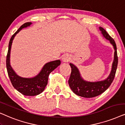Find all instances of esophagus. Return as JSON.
<instances>
[{
	"mask_svg": "<svg viewBox=\"0 0 125 125\" xmlns=\"http://www.w3.org/2000/svg\"><path fill=\"white\" fill-rule=\"evenodd\" d=\"M62 60L63 62H69L71 60L70 56L69 55H65L63 57Z\"/></svg>",
	"mask_w": 125,
	"mask_h": 125,
	"instance_id": "1",
	"label": "esophagus"
}]
</instances>
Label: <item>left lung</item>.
<instances>
[{
  "instance_id": "1",
  "label": "left lung",
  "mask_w": 125,
  "mask_h": 125,
  "mask_svg": "<svg viewBox=\"0 0 125 125\" xmlns=\"http://www.w3.org/2000/svg\"><path fill=\"white\" fill-rule=\"evenodd\" d=\"M99 29L106 39L109 40L114 46V59L113 63L112 70L107 79L103 81L96 82H86L81 78L79 70L72 63H70L71 67V73L69 79V84L71 89L77 95L84 98H93L100 95L105 91L112 83L115 75L118 66V55L117 46L113 38L109 35L106 31L100 27Z\"/></svg>"
}]
</instances>
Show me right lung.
<instances>
[{
  "mask_svg": "<svg viewBox=\"0 0 125 125\" xmlns=\"http://www.w3.org/2000/svg\"><path fill=\"white\" fill-rule=\"evenodd\" d=\"M30 24H31V22L24 23L11 36L8 44V50L6 58V67L8 76L15 89L24 95L34 96L41 94L44 91L47 84L49 74L61 64V61L56 60L46 63L43 66L39 74L32 78H21L15 73L10 63V56L12 41L17 33L23 28L30 26Z\"/></svg>",
  "mask_w": 125,
  "mask_h": 125,
  "instance_id": "1",
  "label": "right lung"
}]
</instances>
